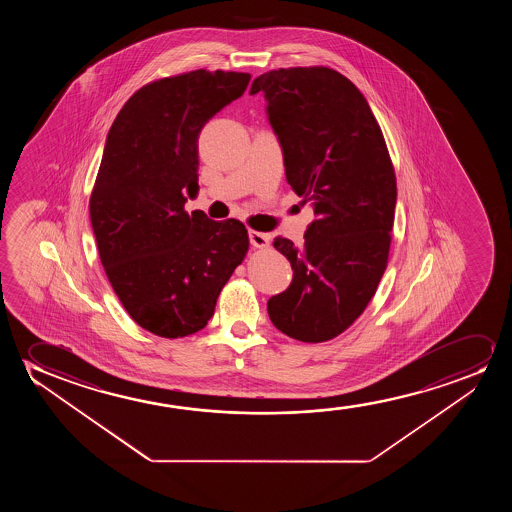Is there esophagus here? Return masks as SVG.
I'll return each mask as SVG.
<instances>
[{
  "label": "esophagus",
  "mask_w": 512,
  "mask_h": 512,
  "mask_svg": "<svg viewBox=\"0 0 512 512\" xmlns=\"http://www.w3.org/2000/svg\"><path fill=\"white\" fill-rule=\"evenodd\" d=\"M248 238H250L253 248H267L269 246V236L264 232L250 231L248 232Z\"/></svg>",
  "instance_id": "34e87169"
}]
</instances>
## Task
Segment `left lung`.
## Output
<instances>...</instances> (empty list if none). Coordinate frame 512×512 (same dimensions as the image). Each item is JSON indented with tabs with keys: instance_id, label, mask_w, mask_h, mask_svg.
I'll use <instances>...</instances> for the list:
<instances>
[{
	"instance_id": "1",
	"label": "left lung",
	"mask_w": 512,
	"mask_h": 512,
	"mask_svg": "<svg viewBox=\"0 0 512 512\" xmlns=\"http://www.w3.org/2000/svg\"><path fill=\"white\" fill-rule=\"evenodd\" d=\"M280 141L285 175L315 220L304 243L274 239L294 278L267 301L276 329L322 343L348 329L385 273L397 182L385 138L364 94L323 66L280 68L253 80Z\"/></svg>"
}]
</instances>
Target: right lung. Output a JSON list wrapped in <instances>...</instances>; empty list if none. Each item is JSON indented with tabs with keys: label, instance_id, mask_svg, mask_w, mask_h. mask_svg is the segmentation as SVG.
I'll list each match as a JSON object with an SVG mask.
<instances>
[{
	"label": "right lung",
	"instance_id": "obj_1",
	"mask_svg": "<svg viewBox=\"0 0 512 512\" xmlns=\"http://www.w3.org/2000/svg\"><path fill=\"white\" fill-rule=\"evenodd\" d=\"M248 73L196 70L161 78L127 99L106 136L91 194L99 259L129 316L155 336L204 329L220 290L248 252L239 220L183 210L196 194L204 124L250 82Z\"/></svg>",
	"mask_w": 512,
	"mask_h": 512
}]
</instances>
